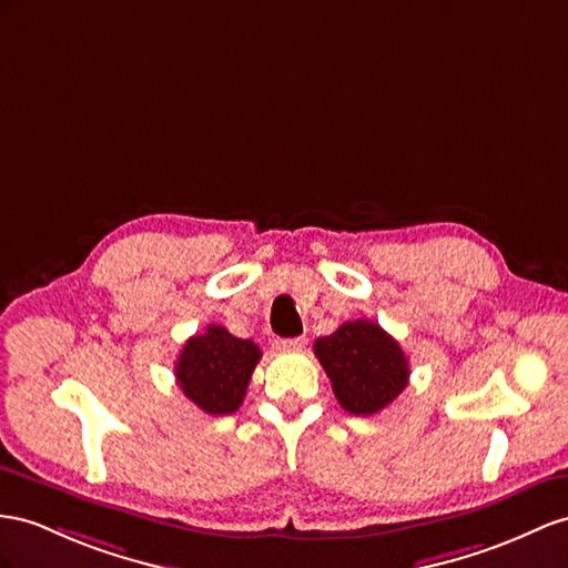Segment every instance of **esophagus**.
Here are the masks:
<instances>
[{"label": "esophagus", "mask_w": 568, "mask_h": 568, "mask_svg": "<svg viewBox=\"0 0 568 568\" xmlns=\"http://www.w3.org/2000/svg\"><path fill=\"white\" fill-rule=\"evenodd\" d=\"M304 343H307V341L297 336V338H283L278 345L283 347V351H300V347H304Z\"/></svg>", "instance_id": "obj_1"}]
</instances>
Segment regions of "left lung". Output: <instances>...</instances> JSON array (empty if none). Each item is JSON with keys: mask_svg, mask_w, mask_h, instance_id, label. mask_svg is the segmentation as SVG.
<instances>
[{"mask_svg": "<svg viewBox=\"0 0 568 568\" xmlns=\"http://www.w3.org/2000/svg\"><path fill=\"white\" fill-rule=\"evenodd\" d=\"M314 355L331 379L341 408L374 415L408 386L410 367L398 341L374 322H345L331 336L316 338Z\"/></svg>", "mask_w": 568, "mask_h": 568, "instance_id": "left-lung-1", "label": "left lung"}]
</instances>
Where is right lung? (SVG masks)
I'll return each mask as SVG.
<instances>
[{"instance_id":"right-lung-1","label":"right lung","mask_w":568,"mask_h":568,"mask_svg":"<svg viewBox=\"0 0 568 568\" xmlns=\"http://www.w3.org/2000/svg\"><path fill=\"white\" fill-rule=\"evenodd\" d=\"M261 359L254 341L235 338L225 326L209 324L182 347L174 376L184 396L209 415L235 413Z\"/></svg>"}]
</instances>
